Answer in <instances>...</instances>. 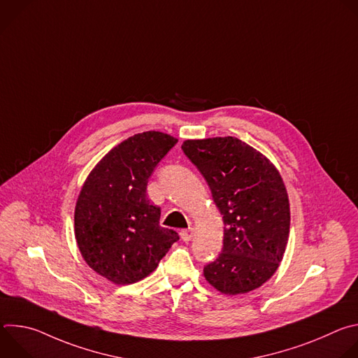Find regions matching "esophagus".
Here are the masks:
<instances>
[{
    "label": "esophagus",
    "instance_id": "34e87169",
    "mask_svg": "<svg viewBox=\"0 0 358 358\" xmlns=\"http://www.w3.org/2000/svg\"><path fill=\"white\" fill-rule=\"evenodd\" d=\"M181 239L184 241V242H189L191 239H192V236H194V229L192 228H188V229H184V231H181Z\"/></svg>",
    "mask_w": 358,
    "mask_h": 358
}]
</instances>
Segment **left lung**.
Returning a JSON list of instances; mask_svg holds the SVG:
<instances>
[{
	"label": "left lung",
	"instance_id": "obj_1",
	"mask_svg": "<svg viewBox=\"0 0 358 358\" xmlns=\"http://www.w3.org/2000/svg\"><path fill=\"white\" fill-rule=\"evenodd\" d=\"M185 156L206 178L224 221L220 257L203 278L229 296L261 287L278 271L290 228L289 196L273 163L242 140H185Z\"/></svg>",
	"mask_w": 358,
	"mask_h": 358
}]
</instances>
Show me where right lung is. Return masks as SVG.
Wrapping results in <instances>:
<instances>
[{
	"label": "right lung",
	"mask_w": 358,
	"mask_h": 358,
	"mask_svg": "<svg viewBox=\"0 0 358 358\" xmlns=\"http://www.w3.org/2000/svg\"><path fill=\"white\" fill-rule=\"evenodd\" d=\"M178 140L162 131L129 137L101 159L85 180L75 207V238L83 261L115 285L136 283L151 272L178 241L160 227L147 182Z\"/></svg>",
	"instance_id": "1"
}]
</instances>
